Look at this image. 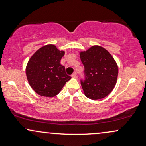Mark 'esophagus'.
Wrapping results in <instances>:
<instances>
[{"mask_svg":"<svg viewBox=\"0 0 146 146\" xmlns=\"http://www.w3.org/2000/svg\"><path fill=\"white\" fill-rule=\"evenodd\" d=\"M71 77H72V78H77V73H73V74L71 75Z\"/></svg>","mask_w":146,"mask_h":146,"instance_id":"1","label":"esophagus"}]
</instances>
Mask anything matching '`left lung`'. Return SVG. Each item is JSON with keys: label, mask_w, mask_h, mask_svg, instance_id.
<instances>
[{"label": "left lung", "mask_w": 146, "mask_h": 146, "mask_svg": "<svg viewBox=\"0 0 146 146\" xmlns=\"http://www.w3.org/2000/svg\"><path fill=\"white\" fill-rule=\"evenodd\" d=\"M84 78L80 80L84 94L91 100L106 97L117 82L118 67L114 58L102 46H93L80 53Z\"/></svg>", "instance_id": "8db88e82"}]
</instances>
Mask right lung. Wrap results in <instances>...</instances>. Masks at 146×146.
I'll use <instances>...</instances> for the list:
<instances>
[{
  "mask_svg": "<svg viewBox=\"0 0 146 146\" xmlns=\"http://www.w3.org/2000/svg\"><path fill=\"white\" fill-rule=\"evenodd\" d=\"M64 52L54 45H46L31 56L26 67V75L30 86L38 95L56 96L66 82L71 78L60 64Z\"/></svg>",
  "mask_w": 146,
  "mask_h": 146,
  "instance_id": "obj_1",
  "label": "right lung"
}]
</instances>
